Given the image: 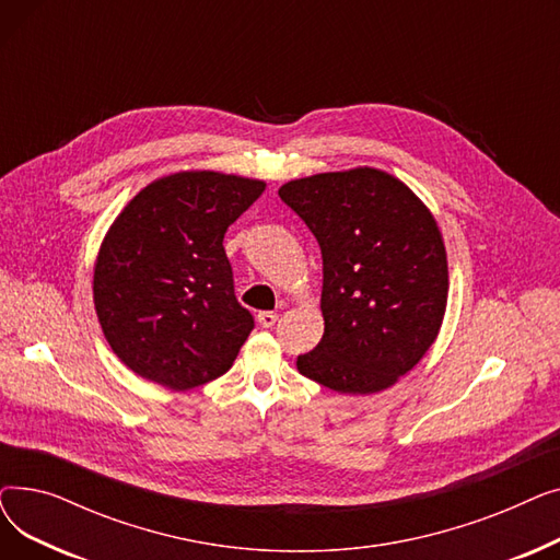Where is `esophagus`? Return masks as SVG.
Listing matches in <instances>:
<instances>
[{
  "mask_svg": "<svg viewBox=\"0 0 560 560\" xmlns=\"http://www.w3.org/2000/svg\"><path fill=\"white\" fill-rule=\"evenodd\" d=\"M277 319H279V315L272 313V311H260V313H258V325H260L262 329H272V327L277 325Z\"/></svg>",
  "mask_w": 560,
  "mask_h": 560,
  "instance_id": "34e87169",
  "label": "esophagus"
}]
</instances>
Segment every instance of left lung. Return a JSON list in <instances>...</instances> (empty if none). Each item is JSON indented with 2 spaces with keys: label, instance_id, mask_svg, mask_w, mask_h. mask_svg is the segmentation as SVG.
<instances>
[{
  "label": "left lung",
  "instance_id": "8db88e82",
  "mask_svg": "<svg viewBox=\"0 0 560 560\" xmlns=\"http://www.w3.org/2000/svg\"><path fill=\"white\" fill-rule=\"evenodd\" d=\"M279 197L322 252L325 336L298 370L336 393L390 388L433 345L447 306V252L427 206L374 167L288 182Z\"/></svg>",
  "mask_w": 560,
  "mask_h": 560
}]
</instances>
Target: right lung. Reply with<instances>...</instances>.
Segmentation results:
<instances>
[{
  "mask_svg": "<svg viewBox=\"0 0 560 560\" xmlns=\"http://www.w3.org/2000/svg\"><path fill=\"white\" fill-rule=\"evenodd\" d=\"M265 184L222 172H174L115 218L93 279L102 331L129 370L170 390L222 376L254 329L238 304L224 233Z\"/></svg>",
  "mask_w": 560,
  "mask_h": 560,
  "instance_id": "add662e5",
  "label": "right lung"
}]
</instances>
